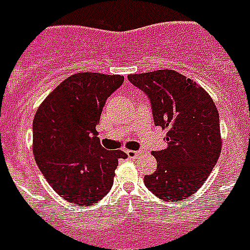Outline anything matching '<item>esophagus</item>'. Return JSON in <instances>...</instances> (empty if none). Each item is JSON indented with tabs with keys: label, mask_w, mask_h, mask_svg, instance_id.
<instances>
[{
	"label": "esophagus",
	"mask_w": 250,
	"mask_h": 250,
	"mask_svg": "<svg viewBox=\"0 0 250 250\" xmlns=\"http://www.w3.org/2000/svg\"><path fill=\"white\" fill-rule=\"evenodd\" d=\"M126 154H127V156H129L130 159H135V158H138V156H140L143 152L136 151V150H127Z\"/></svg>",
	"instance_id": "obj_1"
}]
</instances>
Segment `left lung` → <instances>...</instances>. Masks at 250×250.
Returning <instances> with one entry per match:
<instances>
[{
    "mask_svg": "<svg viewBox=\"0 0 250 250\" xmlns=\"http://www.w3.org/2000/svg\"><path fill=\"white\" fill-rule=\"evenodd\" d=\"M151 104L156 126L167 130V147L152 151L155 173L146 188L167 202H180L198 191L210 175L222 150L219 114L202 86L174 70L127 76Z\"/></svg>",
    "mask_w": 250,
    "mask_h": 250,
    "instance_id": "1",
    "label": "left lung"
}]
</instances>
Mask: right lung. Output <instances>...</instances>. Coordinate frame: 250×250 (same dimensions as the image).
Wrapping results in <instances>:
<instances>
[{
    "mask_svg": "<svg viewBox=\"0 0 250 250\" xmlns=\"http://www.w3.org/2000/svg\"><path fill=\"white\" fill-rule=\"evenodd\" d=\"M121 75L79 72L57 86L35 115L34 155L42 175L61 198L81 207L109 193L121 150H105L96 125Z\"/></svg>",
    "mask_w": 250,
    "mask_h": 250,
    "instance_id": "1",
    "label": "right lung"
}]
</instances>
